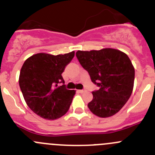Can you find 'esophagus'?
Returning a JSON list of instances; mask_svg holds the SVG:
<instances>
[{"label":"esophagus","instance_id":"obj_1","mask_svg":"<svg viewBox=\"0 0 155 155\" xmlns=\"http://www.w3.org/2000/svg\"><path fill=\"white\" fill-rule=\"evenodd\" d=\"M79 91L80 92V93H84V92L86 91V90H85V89H82V90H79Z\"/></svg>","mask_w":155,"mask_h":155}]
</instances>
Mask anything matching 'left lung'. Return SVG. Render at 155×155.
Returning <instances> with one entry per match:
<instances>
[{
  "label": "left lung",
  "instance_id": "1",
  "mask_svg": "<svg viewBox=\"0 0 155 155\" xmlns=\"http://www.w3.org/2000/svg\"><path fill=\"white\" fill-rule=\"evenodd\" d=\"M76 55L92 82L100 87L92 91L93 99L87 104L91 112L101 118L116 114L129 100L134 88L135 70L129 57L111 48L79 50Z\"/></svg>",
  "mask_w": 155,
  "mask_h": 155
}]
</instances>
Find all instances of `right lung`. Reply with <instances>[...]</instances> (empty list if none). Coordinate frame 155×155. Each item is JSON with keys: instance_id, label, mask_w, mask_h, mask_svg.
Returning a JSON list of instances; mask_svg holds the SVG:
<instances>
[{"instance_id": "right-lung-1", "label": "right lung", "mask_w": 155, "mask_h": 155, "mask_svg": "<svg viewBox=\"0 0 155 155\" xmlns=\"http://www.w3.org/2000/svg\"><path fill=\"white\" fill-rule=\"evenodd\" d=\"M75 55L37 53L28 58L20 71L19 86L28 107L47 120H54L67 113L76 91L68 90L61 74Z\"/></svg>"}]
</instances>
